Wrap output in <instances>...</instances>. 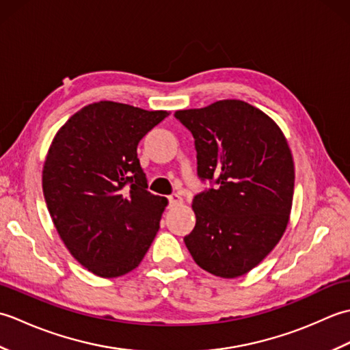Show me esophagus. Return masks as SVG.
I'll return each mask as SVG.
<instances>
[{"label":"esophagus","instance_id":"34e87169","mask_svg":"<svg viewBox=\"0 0 350 350\" xmlns=\"http://www.w3.org/2000/svg\"><path fill=\"white\" fill-rule=\"evenodd\" d=\"M183 203V198L179 194H171L168 197V204L170 207H176V206H180Z\"/></svg>","mask_w":350,"mask_h":350}]
</instances>
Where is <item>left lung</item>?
Wrapping results in <instances>:
<instances>
[{
	"mask_svg": "<svg viewBox=\"0 0 350 350\" xmlns=\"http://www.w3.org/2000/svg\"><path fill=\"white\" fill-rule=\"evenodd\" d=\"M174 117L196 139L197 174L213 187L192 200L196 227L185 245L222 278L250 272L287 227L295 167L278 124L250 103L226 99Z\"/></svg>",
	"mask_w": 350,
	"mask_h": 350,
	"instance_id": "left-lung-1",
	"label": "left lung"
}]
</instances>
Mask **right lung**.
<instances>
[{"mask_svg":"<svg viewBox=\"0 0 350 350\" xmlns=\"http://www.w3.org/2000/svg\"><path fill=\"white\" fill-rule=\"evenodd\" d=\"M168 114L100 100L73 114L52 139L44 202L66 248L98 277L135 269L158 233L168 202L147 191L137 147Z\"/></svg>","mask_w":350,"mask_h":350,"instance_id":"right-lung-1","label":"right lung"}]
</instances>
